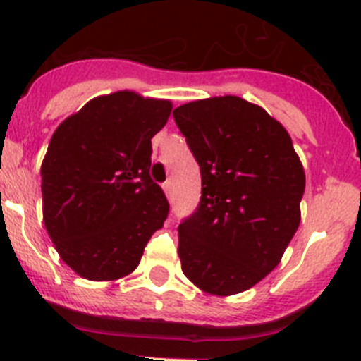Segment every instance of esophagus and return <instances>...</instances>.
<instances>
[{"label":"esophagus","instance_id":"1","mask_svg":"<svg viewBox=\"0 0 361 361\" xmlns=\"http://www.w3.org/2000/svg\"><path fill=\"white\" fill-rule=\"evenodd\" d=\"M161 187H164L165 194H167V196L171 197V192H173V183H171V180H167V181H165V183L161 185Z\"/></svg>","mask_w":361,"mask_h":361}]
</instances>
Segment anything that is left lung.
<instances>
[{
	"label": "left lung",
	"instance_id": "obj_1",
	"mask_svg": "<svg viewBox=\"0 0 361 361\" xmlns=\"http://www.w3.org/2000/svg\"><path fill=\"white\" fill-rule=\"evenodd\" d=\"M173 116L201 173L200 203L178 226L181 269L207 293H241L293 239L304 169L288 131L239 97L183 104Z\"/></svg>",
	"mask_w": 361,
	"mask_h": 361
}]
</instances>
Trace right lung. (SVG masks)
<instances>
[{"label":"right lung","instance_id":"obj_1","mask_svg":"<svg viewBox=\"0 0 361 361\" xmlns=\"http://www.w3.org/2000/svg\"><path fill=\"white\" fill-rule=\"evenodd\" d=\"M169 100L133 92L97 97L55 129L41 165L44 226L80 277L115 281L138 266L169 201L151 180V138Z\"/></svg>","mask_w":361,"mask_h":361}]
</instances>
